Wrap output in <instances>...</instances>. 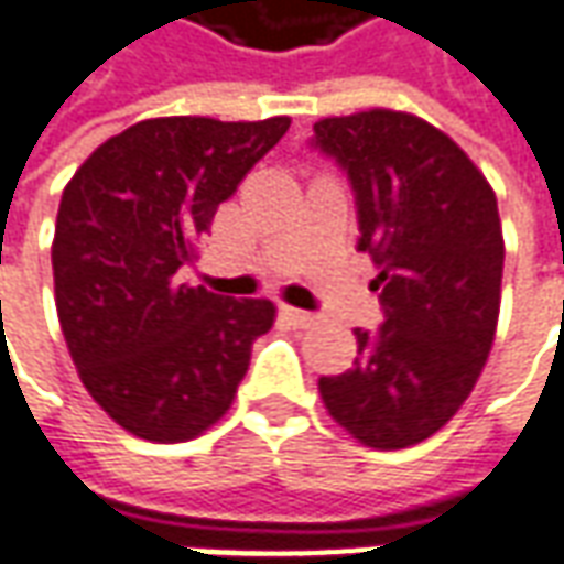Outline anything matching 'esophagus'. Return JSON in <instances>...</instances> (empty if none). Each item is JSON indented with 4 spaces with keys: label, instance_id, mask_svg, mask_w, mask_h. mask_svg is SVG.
Masks as SVG:
<instances>
[{
    "label": "esophagus",
    "instance_id": "obj_1",
    "mask_svg": "<svg viewBox=\"0 0 564 564\" xmlns=\"http://www.w3.org/2000/svg\"><path fill=\"white\" fill-rule=\"evenodd\" d=\"M281 315L290 321L293 327H312V324L318 321L315 315H312V312H302V308H293V305H283Z\"/></svg>",
    "mask_w": 564,
    "mask_h": 564
}]
</instances>
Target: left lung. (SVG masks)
<instances>
[{"label": "left lung", "instance_id": "1", "mask_svg": "<svg viewBox=\"0 0 564 564\" xmlns=\"http://www.w3.org/2000/svg\"><path fill=\"white\" fill-rule=\"evenodd\" d=\"M315 147L352 181L387 315L378 334L356 330V365L318 380L321 402L361 446L405 449L456 415L494 349L506 256L496 193L412 111L321 118Z\"/></svg>", "mask_w": 564, "mask_h": 564}]
</instances>
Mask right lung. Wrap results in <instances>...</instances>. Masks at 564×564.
I'll return each instance as SVG.
<instances>
[{"label": "right lung", "mask_w": 564, "mask_h": 564, "mask_svg": "<svg viewBox=\"0 0 564 564\" xmlns=\"http://www.w3.org/2000/svg\"><path fill=\"white\" fill-rule=\"evenodd\" d=\"M290 118H147L93 149L62 193L52 237L58 324L87 393L152 443L205 434L234 405L271 300L177 281L218 205Z\"/></svg>", "instance_id": "add662e5"}]
</instances>
